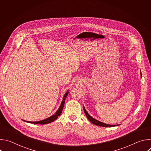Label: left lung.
<instances>
[{
  "label": "left lung",
  "instance_id": "obj_1",
  "mask_svg": "<svg viewBox=\"0 0 151 151\" xmlns=\"http://www.w3.org/2000/svg\"><path fill=\"white\" fill-rule=\"evenodd\" d=\"M141 76H142V74L140 73ZM83 111H84V113L86 115V116H87V118L88 119V120L91 122L93 123V124L96 125H99V126H101V127H115V126H117L118 125H111V124H105V123H103L102 122H100L97 119H95L94 118H93V117H91L87 112V111H86V109H85L84 106H83Z\"/></svg>",
  "mask_w": 151,
  "mask_h": 151
}]
</instances>
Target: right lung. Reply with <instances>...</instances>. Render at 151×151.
<instances>
[{
  "label": "right lung",
  "instance_id": "right-lung-1",
  "mask_svg": "<svg viewBox=\"0 0 151 151\" xmlns=\"http://www.w3.org/2000/svg\"><path fill=\"white\" fill-rule=\"evenodd\" d=\"M68 94H69V91H68L65 93V94H64V96L63 97V100L61 101V104H60V106L59 107L57 111L55 114L52 115L51 116H50V117H49V118H47L45 119L39 121L31 122V121H26V122H29V123H32V124H48V123H50L51 122L54 121L55 119H57L58 118V116H59L60 115V114H61L63 109V107H64V103H65L66 98L68 96Z\"/></svg>",
  "mask_w": 151,
  "mask_h": 151
}]
</instances>
